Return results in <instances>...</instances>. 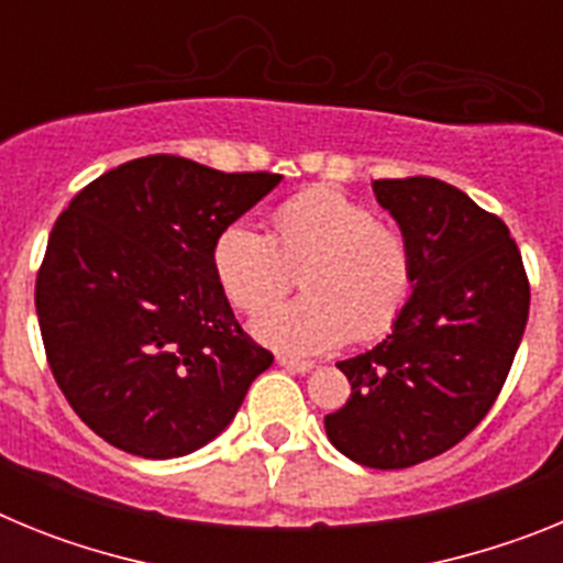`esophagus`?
I'll list each match as a JSON object with an SVG mask.
<instances>
[{
	"label": "esophagus",
	"instance_id": "34e87169",
	"mask_svg": "<svg viewBox=\"0 0 563 563\" xmlns=\"http://www.w3.org/2000/svg\"><path fill=\"white\" fill-rule=\"evenodd\" d=\"M278 363H282L287 372H298V375H307V372L316 369V363L312 361H298V357H287V355L278 357Z\"/></svg>",
	"mask_w": 563,
	"mask_h": 563
}]
</instances>
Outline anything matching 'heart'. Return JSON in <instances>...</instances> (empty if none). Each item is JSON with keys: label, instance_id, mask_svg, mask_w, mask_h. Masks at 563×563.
Listing matches in <instances>:
<instances>
[{"label": "heart", "instance_id": "b5f03b06", "mask_svg": "<svg viewBox=\"0 0 563 563\" xmlns=\"http://www.w3.org/2000/svg\"><path fill=\"white\" fill-rule=\"evenodd\" d=\"M302 265L305 297L253 318L267 346L316 355L346 338L372 341L391 330L415 287L402 233L335 188H307L273 211V236L251 222H231L211 251L213 276L239 310L256 312L289 286Z\"/></svg>", "mask_w": 563, "mask_h": 563}]
</instances>
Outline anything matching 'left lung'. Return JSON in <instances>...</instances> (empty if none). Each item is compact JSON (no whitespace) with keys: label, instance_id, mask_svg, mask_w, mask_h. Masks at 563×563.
Returning a JSON list of instances; mask_svg holds the SVG:
<instances>
[{"label":"left lung","instance_id":"left-lung-1","mask_svg":"<svg viewBox=\"0 0 563 563\" xmlns=\"http://www.w3.org/2000/svg\"><path fill=\"white\" fill-rule=\"evenodd\" d=\"M372 188L409 245L415 287L389 335L338 363L352 395L324 429L357 465L395 471L454 449L490 411L525 335L530 285L505 222L460 188L434 177Z\"/></svg>","mask_w":563,"mask_h":563}]
</instances>
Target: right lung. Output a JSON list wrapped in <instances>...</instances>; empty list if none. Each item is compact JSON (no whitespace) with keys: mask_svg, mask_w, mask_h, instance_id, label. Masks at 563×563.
Returning a JSON list of instances; mask_svg holds the SVG:
<instances>
[{"mask_svg":"<svg viewBox=\"0 0 563 563\" xmlns=\"http://www.w3.org/2000/svg\"><path fill=\"white\" fill-rule=\"evenodd\" d=\"M278 183L148 154L101 174L56 220L36 278L44 352L109 445L143 460L202 449L273 363L233 318L211 251Z\"/></svg>","mask_w":563,"mask_h":563,"instance_id":"right-lung-1","label":"right lung"}]
</instances>
